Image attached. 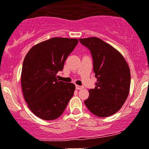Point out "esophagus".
<instances>
[{
  "label": "esophagus",
  "mask_w": 149,
  "mask_h": 149,
  "mask_svg": "<svg viewBox=\"0 0 149 149\" xmlns=\"http://www.w3.org/2000/svg\"><path fill=\"white\" fill-rule=\"evenodd\" d=\"M76 88L78 89V90H81V89L84 88V86H79V85H76Z\"/></svg>",
  "instance_id": "34e87169"
}]
</instances>
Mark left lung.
Instances as JSON below:
<instances>
[{"instance_id":"obj_1","label":"left lung","mask_w":149,"mask_h":149,"mask_svg":"<svg viewBox=\"0 0 149 149\" xmlns=\"http://www.w3.org/2000/svg\"><path fill=\"white\" fill-rule=\"evenodd\" d=\"M91 50L96 86L88 90L84 104L99 117H108L121 108L130 89L131 74L125 59L117 49L97 37L79 39Z\"/></svg>"}]
</instances>
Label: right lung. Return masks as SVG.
<instances>
[{
	"label": "right lung",
	"instance_id": "right-lung-1",
	"mask_svg": "<svg viewBox=\"0 0 149 149\" xmlns=\"http://www.w3.org/2000/svg\"><path fill=\"white\" fill-rule=\"evenodd\" d=\"M78 43L77 39L54 37L35 45L26 55L22 90L28 107L37 117L56 119L73 97L75 84L59 81L56 76Z\"/></svg>",
	"mask_w": 149,
	"mask_h": 149
}]
</instances>
